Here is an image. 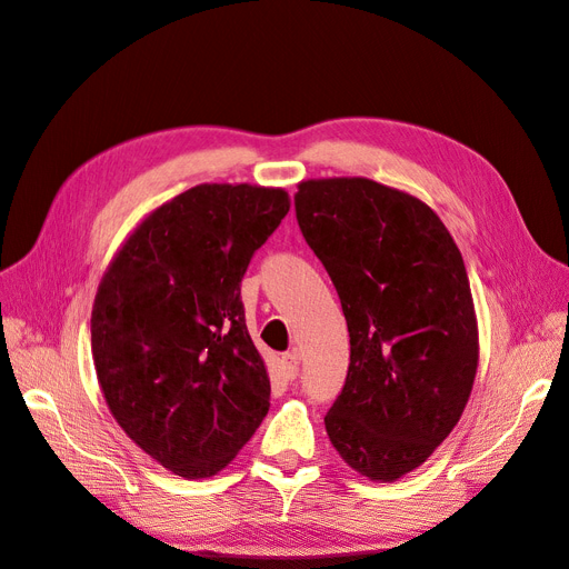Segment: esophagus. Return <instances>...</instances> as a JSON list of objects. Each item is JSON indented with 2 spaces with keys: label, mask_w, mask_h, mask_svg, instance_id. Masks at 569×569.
<instances>
[{
  "label": "esophagus",
  "mask_w": 569,
  "mask_h": 569,
  "mask_svg": "<svg viewBox=\"0 0 569 569\" xmlns=\"http://www.w3.org/2000/svg\"><path fill=\"white\" fill-rule=\"evenodd\" d=\"M281 363H283V373L288 380H296L298 378V371H300V355L292 350V352H286L281 357Z\"/></svg>",
  "instance_id": "1"
}]
</instances>
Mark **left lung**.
<instances>
[{"instance_id": "1", "label": "left lung", "mask_w": 569, "mask_h": 569, "mask_svg": "<svg viewBox=\"0 0 569 569\" xmlns=\"http://www.w3.org/2000/svg\"><path fill=\"white\" fill-rule=\"evenodd\" d=\"M296 217L350 331L326 432L347 466L392 482L445 442L468 405L478 321L463 258L426 203L371 179L302 181Z\"/></svg>"}]
</instances>
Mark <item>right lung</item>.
<instances>
[{"label":"right lung","mask_w":569,"mask_h":569,"mask_svg":"<svg viewBox=\"0 0 569 569\" xmlns=\"http://www.w3.org/2000/svg\"><path fill=\"white\" fill-rule=\"evenodd\" d=\"M288 208L283 189L193 187L143 219L99 286L91 355L106 405L181 478L222 470L269 411L241 281Z\"/></svg>","instance_id":"right-lung-1"}]
</instances>
